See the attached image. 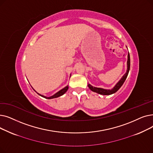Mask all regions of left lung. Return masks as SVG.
I'll list each match as a JSON object with an SVG mask.
<instances>
[{
	"instance_id": "obj_1",
	"label": "left lung",
	"mask_w": 153,
	"mask_h": 153,
	"mask_svg": "<svg viewBox=\"0 0 153 153\" xmlns=\"http://www.w3.org/2000/svg\"><path fill=\"white\" fill-rule=\"evenodd\" d=\"M129 69H130V56H129V53L128 52V61H127V71L126 72V74L123 76V77L121 78L120 80L117 83H116V85L113 87L111 90H106V89H103L101 88H97V87H94V86H91L90 84H88V86L89 87V88L92 91L96 92L100 94H103V95H110V94H113L121 88V86L123 85V84L124 83L125 81L126 80V79L128 76Z\"/></svg>"
}]
</instances>
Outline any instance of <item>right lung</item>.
Returning a JSON list of instances; mask_svg holds the SVG:
<instances>
[{
	"label": "right lung",
	"mask_w": 153,
	"mask_h": 153,
	"mask_svg": "<svg viewBox=\"0 0 153 153\" xmlns=\"http://www.w3.org/2000/svg\"><path fill=\"white\" fill-rule=\"evenodd\" d=\"M68 86H65L64 88L62 89L61 90H60L59 91H58L56 93H55V94H53V96L50 97H45V96L42 95V94H39V93H37L39 94L40 96H41V97H43V98H47V99H52V98H55L59 97L63 95V94L64 93H66V91L68 90Z\"/></svg>",
	"instance_id": "obj_1"
}]
</instances>
